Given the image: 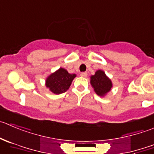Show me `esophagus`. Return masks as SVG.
<instances>
[{
	"label": "esophagus",
	"mask_w": 154,
	"mask_h": 154,
	"mask_svg": "<svg viewBox=\"0 0 154 154\" xmlns=\"http://www.w3.org/2000/svg\"><path fill=\"white\" fill-rule=\"evenodd\" d=\"M80 77H87V73H86V72H82L81 74H80Z\"/></svg>",
	"instance_id": "esophagus-1"
}]
</instances>
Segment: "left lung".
<instances>
[{
    "instance_id": "obj_1",
    "label": "left lung",
    "mask_w": 154,
    "mask_h": 154,
    "mask_svg": "<svg viewBox=\"0 0 154 154\" xmlns=\"http://www.w3.org/2000/svg\"><path fill=\"white\" fill-rule=\"evenodd\" d=\"M90 84L94 92L100 97L105 96L113 87L111 80L102 70H98L94 75L90 76Z\"/></svg>"
}]
</instances>
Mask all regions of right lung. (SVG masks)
Segmentation results:
<instances>
[{"label":"right lung","mask_w":154,"mask_h":154,"mask_svg":"<svg viewBox=\"0 0 154 154\" xmlns=\"http://www.w3.org/2000/svg\"><path fill=\"white\" fill-rule=\"evenodd\" d=\"M76 76L75 74H69L66 69L60 68L47 77L45 85L50 92L59 95L69 89Z\"/></svg>","instance_id":"1"}]
</instances>
